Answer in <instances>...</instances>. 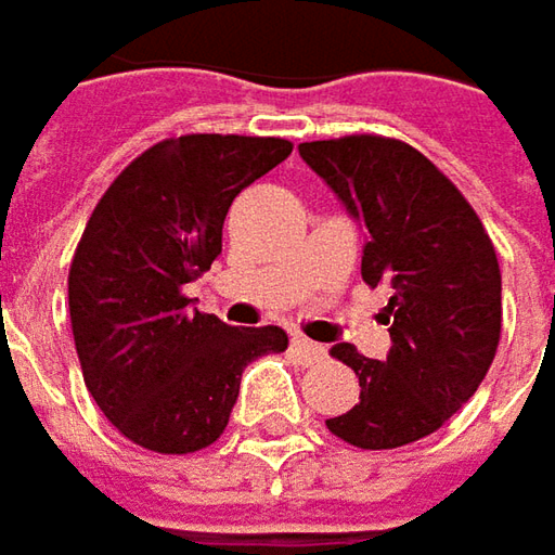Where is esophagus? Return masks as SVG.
Returning <instances> with one entry per match:
<instances>
[{"label":"esophagus","mask_w":555,"mask_h":555,"mask_svg":"<svg viewBox=\"0 0 555 555\" xmlns=\"http://www.w3.org/2000/svg\"><path fill=\"white\" fill-rule=\"evenodd\" d=\"M292 345H295V350L301 353V360L307 363V366H313V363H323L325 360L323 345H317V341H307L304 335H295V338H292Z\"/></svg>","instance_id":"obj_1"}]
</instances>
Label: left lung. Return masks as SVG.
Listing matches in <instances>:
<instances>
[{"instance_id":"left-lung-1","label":"left lung","mask_w":555,"mask_h":555,"mask_svg":"<svg viewBox=\"0 0 555 555\" xmlns=\"http://www.w3.org/2000/svg\"><path fill=\"white\" fill-rule=\"evenodd\" d=\"M307 167L366 230L360 273L388 292L391 350H328L360 378V403L325 420L363 450L438 431L478 391L500 341V267L478 214L413 145L385 135L301 142Z\"/></svg>"}]
</instances>
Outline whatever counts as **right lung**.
<instances>
[{"instance_id":"1","label":"right lung","mask_w":555,"mask_h":555,"mask_svg":"<svg viewBox=\"0 0 555 555\" xmlns=\"http://www.w3.org/2000/svg\"><path fill=\"white\" fill-rule=\"evenodd\" d=\"M288 155L292 142L273 135L164 139L92 210L67 276L74 345L89 395L133 444H214L245 366L288 348L279 325H227L182 295L223 251L235 195Z\"/></svg>"}]
</instances>
